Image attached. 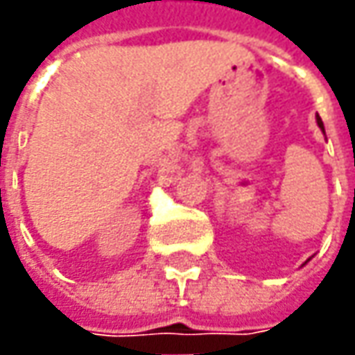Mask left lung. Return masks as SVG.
Instances as JSON below:
<instances>
[{"label": "left lung", "mask_w": 355, "mask_h": 355, "mask_svg": "<svg viewBox=\"0 0 355 355\" xmlns=\"http://www.w3.org/2000/svg\"><path fill=\"white\" fill-rule=\"evenodd\" d=\"M317 124H319V128H320V130H322V132H324V126H322V120H320V116H319V114H317Z\"/></svg>", "instance_id": "left-lung-1"}]
</instances>
